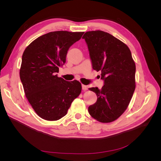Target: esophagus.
Listing matches in <instances>:
<instances>
[{
	"mask_svg": "<svg viewBox=\"0 0 161 161\" xmlns=\"http://www.w3.org/2000/svg\"><path fill=\"white\" fill-rule=\"evenodd\" d=\"M82 89L83 91H86L88 88H87V86H86L85 85H82Z\"/></svg>",
	"mask_w": 161,
	"mask_h": 161,
	"instance_id": "esophagus-1",
	"label": "esophagus"
}]
</instances>
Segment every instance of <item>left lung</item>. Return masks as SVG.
<instances>
[{"label": "left lung", "mask_w": 161, "mask_h": 161, "mask_svg": "<svg viewBox=\"0 0 161 161\" xmlns=\"http://www.w3.org/2000/svg\"><path fill=\"white\" fill-rule=\"evenodd\" d=\"M82 38L88 46L92 69L101 72L105 84L101 89H89L97 96L89 113L99 122H112L124 113L133 96L135 62L128 46L109 33L87 31Z\"/></svg>", "instance_id": "left-lung-1"}]
</instances>
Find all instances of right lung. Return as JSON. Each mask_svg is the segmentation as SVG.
Instances as JSON below:
<instances>
[{
    "instance_id": "right-lung-1",
    "label": "right lung",
    "mask_w": 161,
    "mask_h": 161,
    "mask_svg": "<svg viewBox=\"0 0 161 161\" xmlns=\"http://www.w3.org/2000/svg\"><path fill=\"white\" fill-rule=\"evenodd\" d=\"M83 33L50 32L36 39L24 50L20 79L29 103L43 119L56 121L63 118L80 94V82L66 81L56 72L66 62L69 47Z\"/></svg>"
}]
</instances>
